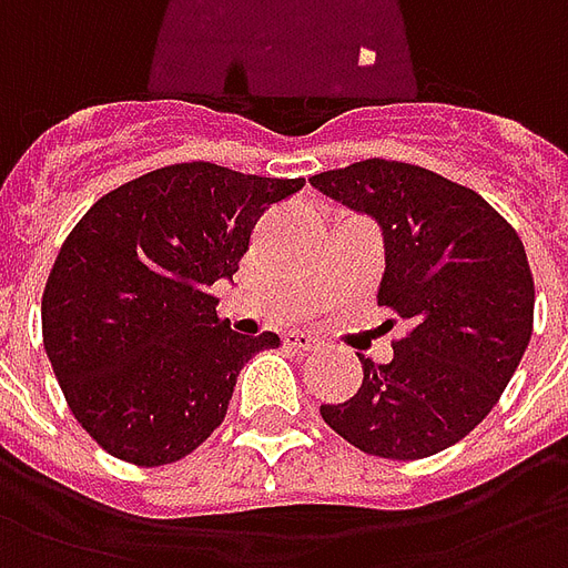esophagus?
Instances as JSON below:
<instances>
[{"mask_svg": "<svg viewBox=\"0 0 568 568\" xmlns=\"http://www.w3.org/2000/svg\"><path fill=\"white\" fill-rule=\"evenodd\" d=\"M284 345L293 347V351H300V354H308L317 347V338L314 335H305V333H287L284 335Z\"/></svg>", "mask_w": 568, "mask_h": 568, "instance_id": "1", "label": "esophagus"}]
</instances>
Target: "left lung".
Instances as JSON below:
<instances>
[{"label": "left lung", "instance_id": "left-lung-1", "mask_svg": "<svg viewBox=\"0 0 568 568\" xmlns=\"http://www.w3.org/2000/svg\"><path fill=\"white\" fill-rule=\"evenodd\" d=\"M312 184L384 230L378 305L408 321L393 359L321 417L363 454L424 459L490 415L532 335L536 287L515 226L475 190L424 165L359 160Z\"/></svg>", "mask_w": 568, "mask_h": 568}]
</instances>
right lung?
<instances>
[{"mask_svg":"<svg viewBox=\"0 0 568 568\" xmlns=\"http://www.w3.org/2000/svg\"><path fill=\"white\" fill-rule=\"evenodd\" d=\"M305 178L175 163L93 202L65 235L41 296V335L78 424L132 466L187 457L223 424L239 372L275 333L217 317L263 211Z\"/></svg>","mask_w":568,"mask_h":568,"instance_id":"1","label":"right lung"}]
</instances>
